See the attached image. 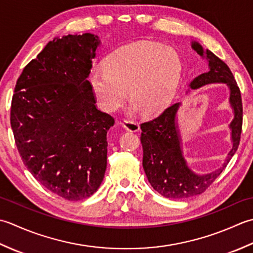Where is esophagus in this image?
Instances as JSON below:
<instances>
[{
    "instance_id": "1",
    "label": "esophagus",
    "mask_w": 253,
    "mask_h": 253,
    "mask_svg": "<svg viewBox=\"0 0 253 253\" xmlns=\"http://www.w3.org/2000/svg\"><path fill=\"white\" fill-rule=\"evenodd\" d=\"M122 126L126 128V131L130 132H138L140 131V126L136 121H132V120H125L122 123Z\"/></svg>"
}]
</instances>
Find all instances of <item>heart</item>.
<instances>
[{"mask_svg":"<svg viewBox=\"0 0 253 253\" xmlns=\"http://www.w3.org/2000/svg\"><path fill=\"white\" fill-rule=\"evenodd\" d=\"M181 72V59L173 49L152 41H137L108 56L105 68L92 69L88 81L104 110L119 109L126 102L127 89L134 107L152 116L171 99Z\"/></svg>","mask_w":253,"mask_h":253,"instance_id":"b5f03b06","label":"heart"}]
</instances>
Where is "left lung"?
Segmentation results:
<instances>
[{
	"instance_id": "left-lung-1",
	"label": "left lung",
	"mask_w": 253,
	"mask_h": 253,
	"mask_svg": "<svg viewBox=\"0 0 253 253\" xmlns=\"http://www.w3.org/2000/svg\"><path fill=\"white\" fill-rule=\"evenodd\" d=\"M191 47L200 56L208 61L209 71L195 77L189 84L190 89L188 91L199 89L209 84L227 85L229 105L234 112V119L228 126L233 146L218 169L210 173L200 174L188 166L183 156L182 137L177 118L181 102L170 106L156 119L142 123L143 168L148 182L163 197L174 200L201 194L213 183L235 155L239 146L242 126L240 90L227 64L210 50H204L198 41H192Z\"/></svg>"
}]
</instances>
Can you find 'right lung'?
I'll return each mask as SVG.
<instances>
[{"label": "right lung", "instance_id": "1", "mask_svg": "<svg viewBox=\"0 0 253 253\" xmlns=\"http://www.w3.org/2000/svg\"><path fill=\"white\" fill-rule=\"evenodd\" d=\"M100 45L89 33L49 41L15 86L11 126L25 166L49 191L69 201L90 197L107 168V131L89 81Z\"/></svg>", "mask_w": 253, "mask_h": 253}]
</instances>
